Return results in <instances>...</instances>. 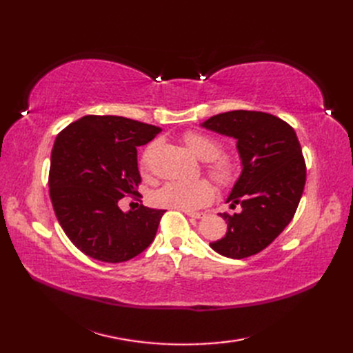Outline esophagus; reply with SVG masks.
I'll return each mask as SVG.
<instances>
[{
  "mask_svg": "<svg viewBox=\"0 0 353 353\" xmlns=\"http://www.w3.org/2000/svg\"><path fill=\"white\" fill-rule=\"evenodd\" d=\"M185 215L190 218H194V219H200L205 216V213H200V212H185Z\"/></svg>",
  "mask_w": 353,
  "mask_h": 353,
  "instance_id": "esophagus-1",
  "label": "esophagus"
}]
</instances>
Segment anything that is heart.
<instances>
[{"mask_svg":"<svg viewBox=\"0 0 353 353\" xmlns=\"http://www.w3.org/2000/svg\"><path fill=\"white\" fill-rule=\"evenodd\" d=\"M184 143L188 150L201 162H208L206 168L212 178L223 187H231L239 178L240 166L237 160L221 154L222 145L215 137L203 132H188L184 135ZM150 148L143 157L145 163ZM215 191L210 183L205 179L193 181V183H168L160 187L154 193V201L159 206L179 210H196L208 205L213 200Z\"/></svg>","mask_w":353,"mask_h":353,"instance_id":"1","label":"heart"}]
</instances>
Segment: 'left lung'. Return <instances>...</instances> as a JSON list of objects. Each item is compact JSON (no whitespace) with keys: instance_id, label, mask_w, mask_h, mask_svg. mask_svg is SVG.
<instances>
[{"instance_id":"1","label":"left lung","mask_w":353,"mask_h":353,"mask_svg":"<svg viewBox=\"0 0 353 353\" xmlns=\"http://www.w3.org/2000/svg\"><path fill=\"white\" fill-rule=\"evenodd\" d=\"M201 128L236 140L241 172L225 203L241 210L221 213L227 234L209 245L231 259L263 250L293 219L306 168L293 128L263 112L232 110L209 117Z\"/></svg>"}]
</instances>
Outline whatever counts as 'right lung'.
<instances>
[{"label": "right lung", "mask_w": 353, "mask_h": 353, "mask_svg": "<svg viewBox=\"0 0 353 353\" xmlns=\"http://www.w3.org/2000/svg\"><path fill=\"white\" fill-rule=\"evenodd\" d=\"M160 128L122 116H83L63 130L51 152L50 197L69 240L90 258L119 263L154 240L165 210L123 212L119 200L138 194L137 147Z\"/></svg>", "instance_id": "right-lung-1"}]
</instances>
